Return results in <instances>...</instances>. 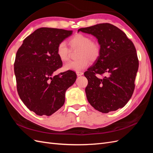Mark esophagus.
Masks as SVG:
<instances>
[{
  "label": "esophagus",
  "instance_id": "34e87169",
  "mask_svg": "<svg viewBox=\"0 0 153 153\" xmlns=\"http://www.w3.org/2000/svg\"><path fill=\"white\" fill-rule=\"evenodd\" d=\"M76 73L77 76H81V75H83V74H84V73L82 71H76Z\"/></svg>",
  "mask_w": 153,
  "mask_h": 153
}]
</instances>
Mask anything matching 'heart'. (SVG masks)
<instances>
[{"instance_id": "obj_1", "label": "heart", "mask_w": 153, "mask_h": 153, "mask_svg": "<svg viewBox=\"0 0 153 153\" xmlns=\"http://www.w3.org/2000/svg\"><path fill=\"white\" fill-rule=\"evenodd\" d=\"M72 48H79L78 57L79 59L66 64L64 69L66 71H80L87 67L89 61H94L98 59L100 53V46L98 42L91 40L89 36L83 34H77L69 40ZM58 57L62 62L69 59L70 50L65 41L59 43L56 50Z\"/></svg>"}]
</instances>
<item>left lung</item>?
I'll list each match as a JSON object with an SVG mask.
<instances>
[{"label":"left lung","mask_w":153,"mask_h":153,"mask_svg":"<svg viewBox=\"0 0 153 153\" xmlns=\"http://www.w3.org/2000/svg\"><path fill=\"white\" fill-rule=\"evenodd\" d=\"M80 31L95 36L100 45L99 57L84 73L88 80V101L102 113L123 108L135 89L138 69L135 46L123 31L108 23L81 28ZM104 73L108 76L103 79L96 76Z\"/></svg>","instance_id":"obj_1"}]
</instances>
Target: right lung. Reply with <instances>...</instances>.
<instances>
[{"label":"right lung","instance_id":"obj_1","mask_svg":"<svg viewBox=\"0 0 153 153\" xmlns=\"http://www.w3.org/2000/svg\"><path fill=\"white\" fill-rule=\"evenodd\" d=\"M72 30L42 27L23 41L18 50L14 71L17 91L23 103L38 115L50 116L65 101V92L75 83L76 73L67 71L55 75L62 62L56 50Z\"/></svg>","mask_w":153,"mask_h":153}]
</instances>
